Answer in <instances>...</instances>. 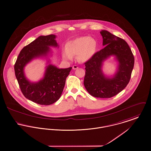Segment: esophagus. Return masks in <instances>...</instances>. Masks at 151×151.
<instances>
[{
    "instance_id": "obj_1",
    "label": "esophagus",
    "mask_w": 151,
    "mask_h": 151,
    "mask_svg": "<svg viewBox=\"0 0 151 151\" xmlns=\"http://www.w3.org/2000/svg\"><path fill=\"white\" fill-rule=\"evenodd\" d=\"M78 68V67L77 65H74L73 66V70H76V69H77Z\"/></svg>"
}]
</instances>
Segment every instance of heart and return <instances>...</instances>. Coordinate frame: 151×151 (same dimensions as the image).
<instances>
[{
    "instance_id": "heart-1",
    "label": "heart",
    "mask_w": 151,
    "mask_h": 151,
    "mask_svg": "<svg viewBox=\"0 0 151 151\" xmlns=\"http://www.w3.org/2000/svg\"><path fill=\"white\" fill-rule=\"evenodd\" d=\"M66 52L63 57L71 60L73 56L77 55L78 61L84 62L89 60L95 54L97 41L88 36L80 37L69 41L66 45Z\"/></svg>"
}]
</instances>
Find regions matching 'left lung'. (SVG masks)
Wrapping results in <instances>:
<instances>
[{
  "label": "left lung",
  "mask_w": 151,
  "mask_h": 151,
  "mask_svg": "<svg viewBox=\"0 0 151 151\" xmlns=\"http://www.w3.org/2000/svg\"><path fill=\"white\" fill-rule=\"evenodd\" d=\"M104 48L96 52L84 63L85 76L83 84L89 93L95 97L110 98L124 90L130 81L134 64V58L129 45L124 39L101 30ZM111 55H115L119 68L113 78H106L101 70L102 62Z\"/></svg>",
  "instance_id": "left-lung-1"
}]
</instances>
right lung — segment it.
I'll use <instances>...</instances> for the list:
<instances>
[{
    "instance_id": "1",
    "label": "right lung",
    "mask_w": 151,
    "mask_h": 151,
    "mask_svg": "<svg viewBox=\"0 0 151 151\" xmlns=\"http://www.w3.org/2000/svg\"><path fill=\"white\" fill-rule=\"evenodd\" d=\"M55 37L53 35L39 36L22 49L14 65L15 77L22 94L40 105H50L58 100L72 68L59 69L49 65L44 78L37 83H31L25 78L24 68L34 58L47 55L50 50L49 46L57 47Z\"/></svg>"
}]
</instances>
